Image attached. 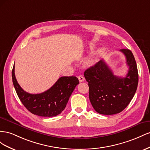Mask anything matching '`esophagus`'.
<instances>
[{"label":"esophagus","mask_w":150,"mask_h":150,"mask_svg":"<svg viewBox=\"0 0 150 150\" xmlns=\"http://www.w3.org/2000/svg\"><path fill=\"white\" fill-rule=\"evenodd\" d=\"M78 79H79V81H80V82H83V81H84V80H85L84 77H83V76L82 75H79Z\"/></svg>","instance_id":"34e87169"}]
</instances>
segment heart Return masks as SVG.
Instances as JSON below:
<instances>
[{"label": "heart", "mask_w": 150, "mask_h": 150, "mask_svg": "<svg viewBox=\"0 0 150 150\" xmlns=\"http://www.w3.org/2000/svg\"><path fill=\"white\" fill-rule=\"evenodd\" d=\"M97 63V58L96 57H92L91 58L88 62V65L89 67H92L93 65H95V64Z\"/></svg>", "instance_id": "b5f03b06"}]
</instances>
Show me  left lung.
Returning a JSON list of instances; mask_svg holds the SVG:
<instances>
[{
	"instance_id": "obj_1",
	"label": "left lung",
	"mask_w": 150,
	"mask_h": 150,
	"mask_svg": "<svg viewBox=\"0 0 150 150\" xmlns=\"http://www.w3.org/2000/svg\"><path fill=\"white\" fill-rule=\"evenodd\" d=\"M120 51L125 55L129 67L125 78L114 75L102 60L84 72L88 82L90 101L96 112L100 114L121 112L129 104L138 87V72L133 54L127 49Z\"/></svg>"
}]
</instances>
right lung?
<instances>
[{"label": "right lung", "instance_id": "obj_1", "mask_svg": "<svg viewBox=\"0 0 150 150\" xmlns=\"http://www.w3.org/2000/svg\"><path fill=\"white\" fill-rule=\"evenodd\" d=\"M14 65L12 78L17 94L29 112L42 117H53L65 109L75 87L79 83L76 76H62L50 89L37 94L28 93L21 87L15 76Z\"/></svg>", "mask_w": 150, "mask_h": 150}]
</instances>
